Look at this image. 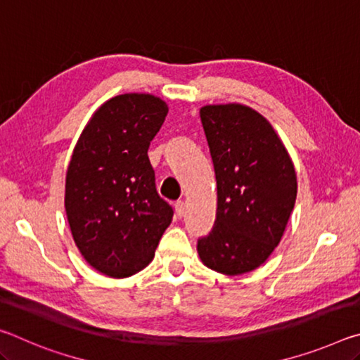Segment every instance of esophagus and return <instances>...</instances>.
Listing matches in <instances>:
<instances>
[{"label":"esophagus","instance_id":"34e87169","mask_svg":"<svg viewBox=\"0 0 360 360\" xmlns=\"http://www.w3.org/2000/svg\"><path fill=\"white\" fill-rule=\"evenodd\" d=\"M174 210H176V216L181 219L182 216H184V212H186V203L182 202V200H179V202L174 203Z\"/></svg>","mask_w":360,"mask_h":360}]
</instances>
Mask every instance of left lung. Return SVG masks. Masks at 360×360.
Returning a JSON list of instances; mask_svg holds the SVG:
<instances>
[{"mask_svg":"<svg viewBox=\"0 0 360 360\" xmlns=\"http://www.w3.org/2000/svg\"><path fill=\"white\" fill-rule=\"evenodd\" d=\"M217 182L216 221L197 249L224 275L260 266L281 241L297 198V176L264 115L243 105L200 109Z\"/></svg>","mask_w":360,"mask_h":360,"instance_id":"left-lung-1","label":"left lung"}]
</instances>
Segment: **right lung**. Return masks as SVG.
Instances as JSON below:
<instances>
[{
	"label": "right lung",
	"instance_id": "1",
	"mask_svg": "<svg viewBox=\"0 0 360 360\" xmlns=\"http://www.w3.org/2000/svg\"><path fill=\"white\" fill-rule=\"evenodd\" d=\"M168 114L154 95L125 94L98 108L72 150L65 210L95 270L127 278L154 259L173 208L157 192L148 149Z\"/></svg>",
	"mask_w": 360,
	"mask_h": 360
}]
</instances>
